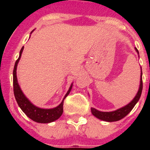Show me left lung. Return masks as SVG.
I'll return each instance as SVG.
<instances>
[{
  "instance_id": "obj_1",
  "label": "left lung",
  "mask_w": 150,
  "mask_h": 150,
  "mask_svg": "<svg viewBox=\"0 0 150 150\" xmlns=\"http://www.w3.org/2000/svg\"><path fill=\"white\" fill-rule=\"evenodd\" d=\"M135 50L137 51V53L139 54V51H138L137 48H135ZM142 72L141 71V79H140V86L139 89V91H138L136 96L133 100L131 103H129L128 105H126L124 107H121L120 109L117 110L115 111H111V112H102L99 111L97 110H96L95 108H91V112L93 115H94L95 117H96L97 118L100 119V120H103V121H109V122H112V121H117L121 120L123 117L128 115L129 113L131 112V110L133 109V107H135V105L137 103V102L139 100L140 96H141V94H142Z\"/></svg>"
}]
</instances>
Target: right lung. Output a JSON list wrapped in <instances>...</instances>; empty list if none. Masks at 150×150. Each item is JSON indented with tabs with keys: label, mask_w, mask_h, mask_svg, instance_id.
<instances>
[{
	"label": "right lung",
	"mask_w": 150,
	"mask_h": 150,
	"mask_svg": "<svg viewBox=\"0 0 150 150\" xmlns=\"http://www.w3.org/2000/svg\"><path fill=\"white\" fill-rule=\"evenodd\" d=\"M23 48H24V47H22L21 50H20L19 57L17 59V61H15V67H14V70H13V90H14V95H15V100H16L20 108L22 109V111L24 112L25 114L27 115V117H29V118L32 119L33 121L38 122V123H50L52 121H56L57 119H58L61 116V114H63L64 100L69 94L72 86H71V87L68 89V93H66L65 96L64 97L63 101L61 103V104L55 107V108H53V109H42V108H39L36 106H34L25 96V95L22 92L21 89H20L17 81L16 68H17V64L18 63V61H19L22 51H23Z\"/></svg>",
	"instance_id": "add662e5"
}]
</instances>
